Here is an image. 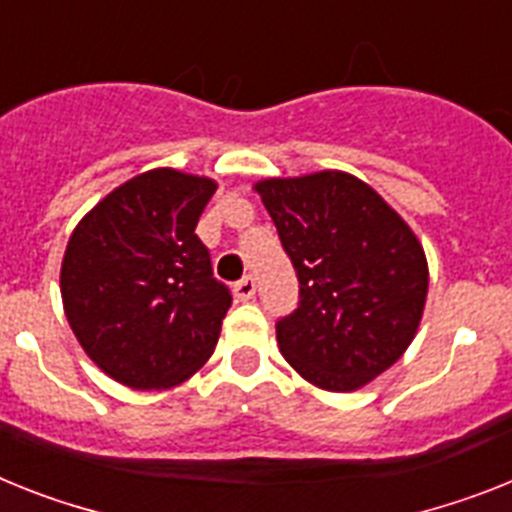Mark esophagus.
<instances>
[{
	"mask_svg": "<svg viewBox=\"0 0 512 512\" xmlns=\"http://www.w3.org/2000/svg\"><path fill=\"white\" fill-rule=\"evenodd\" d=\"M255 291H257V283L252 275H244L242 281L234 283V296H237L239 301H250L252 296H255Z\"/></svg>",
	"mask_w": 512,
	"mask_h": 512,
	"instance_id": "obj_1",
	"label": "esophagus"
}]
</instances>
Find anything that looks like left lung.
Listing matches in <instances>:
<instances>
[{"mask_svg": "<svg viewBox=\"0 0 512 512\" xmlns=\"http://www.w3.org/2000/svg\"><path fill=\"white\" fill-rule=\"evenodd\" d=\"M299 275L278 348L324 391L371 384L410 348L428 299L415 231L368 182L340 170L255 182Z\"/></svg>", "mask_w": 512, "mask_h": 512, "instance_id": "1", "label": "left lung"}]
</instances>
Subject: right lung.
Returning <instances> with one entry per match:
<instances>
[{
    "instance_id": "add662e5",
    "label": "right lung",
    "mask_w": 512,
    "mask_h": 512,
    "mask_svg": "<svg viewBox=\"0 0 512 512\" xmlns=\"http://www.w3.org/2000/svg\"><path fill=\"white\" fill-rule=\"evenodd\" d=\"M216 180L157 167L118 185L71 231L61 301L90 361L118 384L170 389L211 358L231 293L195 226Z\"/></svg>"
}]
</instances>
